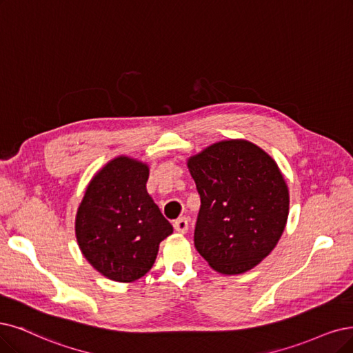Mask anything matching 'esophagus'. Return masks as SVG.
<instances>
[{
	"instance_id": "esophagus-1",
	"label": "esophagus",
	"mask_w": 353,
	"mask_h": 353,
	"mask_svg": "<svg viewBox=\"0 0 353 353\" xmlns=\"http://www.w3.org/2000/svg\"><path fill=\"white\" fill-rule=\"evenodd\" d=\"M174 230L177 231V232H181V234H185V232H188V230H189V221H188V218H179L177 221H174Z\"/></svg>"
}]
</instances>
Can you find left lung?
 Masks as SVG:
<instances>
[{
    "mask_svg": "<svg viewBox=\"0 0 353 353\" xmlns=\"http://www.w3.org/2000/svg\"><path fill=\"white\" fill-rule=\"evenodd\" d=\"M201 196L194 247L212 269L239 275L275 249L290 212L276 163L254 143L221 141L190 157Z\"/></svg>",
    "mask_w": 353,
    "mask_h": 353,
    "instance_id": "8db88e82",
    "label": "left lung"
}]
</instances>
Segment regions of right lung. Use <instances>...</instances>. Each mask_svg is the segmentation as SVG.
<instances>
[{
  "label": "right lung",
  "instance_id": "right-lung-1",
  "mask_svg": "<svg viewBox=\"0 0 353 353\" xmlns=\"http://www.w3.org/2000/svg\"><path fill=\"white\" fill-rule=\"evenodd\" d=\"M148 165L117 157L90 181L75 218L78 245L90 265L116 282L152 268L173 227L147 192Z\"/></svg>",
  "mask_w": 353,
  "mask_h": 353
}]
</instances>
